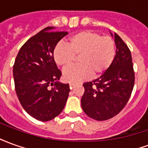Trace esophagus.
<instances>
[{
	"label": "esophagus",
	"instance_id": "1",
	"mask_svg": "<svg viewBox=\"0 0 148 148\" xmlns=\"http://www.w3.org/2000/svg\"><path fill=\"white\" fill-rule=\"evenodd\" d=\"M75 86H76V85L74 83H70V88H71V89H74Z\"/></svg>",
	"mask_w": 148,
	"mask_h": 148
}]
</instances>
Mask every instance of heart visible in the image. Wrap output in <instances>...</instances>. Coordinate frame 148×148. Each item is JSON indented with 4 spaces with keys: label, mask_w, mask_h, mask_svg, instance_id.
<instances>
[{
    "label": "heart",
    "mask_w": 148,
    "mask_h": 148,
    "mask_svg": "<svg viewBox=\"0 0 148 148\" xmlns=\"http://www.w3.org/2000/svg\"><path fill=\"white\" fill-rule=\"evenodd\" d=\"M116 55L113 39L101 36L91 31H83L69 38L68 45L59 43L54 50L55 62L66 68L74 63L79 57L80 66H71L63 72L65 80L79 82L93 77L101 76L111 66Z\"/></svg>",
    "instance_id": "1"
}]
</instances>
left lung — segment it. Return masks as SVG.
<instances>
[{"label":"left lung","instance_id":"obj_1","mask_svg":"<svg viewBox=\"0 0 148 148\" xmlns=\"http://www.w3.org/2000/svg\"><path fill=\"white\" fill-rule=\"evenodd\" d=\"M110 34L116 44L114 60L101 77L83 84L85 93L81 99L85 113L99 121L112 118L124 109L135 82L130 50L117 34Z\"/></svg>","mask_w":148,"mask_h":148}]
</instances>
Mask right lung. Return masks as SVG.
<instances>
[{
	"label": "right lung",
	"instance_id": "right-lung-1",
	"mask_svg": "<svg viewBox=\"0 0 148 148\" xmlns=\"http://www.w3.org/2000/svg\"><path fill=\"white\" fill-rule=\"evenodd\" d=\"M53 29L46 27L28 39L13 66L15 90L21 106L41 121H51L61 113L71 91L69 84L58 81L62 73L54 59L55 47L68 33Z\"/></svg>",
	"mask_w": 148,
	"mask_h": 148
}]
</instances>
